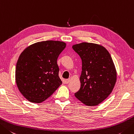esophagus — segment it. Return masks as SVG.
Masks as SVG:
<instances>
[{
  "mask_svg": "<svg viewBox=\"0 0 134 134\" xmlns=\"http://www.w3.org/2000/svg\"><path fill=\"white\" fill-rule=\"evenodd\" d=\"M70 80H71L70 78H69V79H67V80H65V83H69L70 82Z\"/></svg>",
  "mask_w": 134,
  "mask_h": 134,
  "instance_id": "esophagus-1",
  "label": "esophagus"
}]
</instances>
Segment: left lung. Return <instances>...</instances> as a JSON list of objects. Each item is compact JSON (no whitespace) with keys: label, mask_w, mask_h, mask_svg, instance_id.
<instances>
[{"label":"left lung","mask_w":134,"mask_h":134,"mask_svg":"<svg viewBox=\"0 0 134 134\" xmlns=\"http://www.w3.org/2000/svg\"><path fill=\"white\" fill-rule=\"evenodd\" d=\"M72 49L82 60L81 88L75 96L86 106L98 105L109 96L117 80V71L107 50L100 44L82 42Z\"/></svg>","instance_id":"1"}]
</instances>
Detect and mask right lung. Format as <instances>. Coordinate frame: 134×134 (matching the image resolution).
<instances>
[{
	"mask_svg": "<svg viewBox=\"0 0 134 134\" xmlns=\"http://www.w3.org/2000/svg\"><path fill=\"white\" fill-rule=\"evenodd\" d=\"M65 46L61 41L39 42L21 53L15 68V82L28 101L40 103L62 85L57 60Z\"/></svg>",
	"mask_w": 134,
	"mask_h": 134,
	"instance_id": "add662e5",
	"label": "right lung"
}]
</instances>
